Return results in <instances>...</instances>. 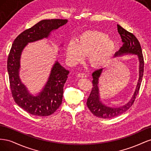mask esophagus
Masks as SVG:
<instances>
[{
  "instance_id": "esophagus-1",
  "label": "esophagus",
  "mask_w": 151,
  "mask_h": 151,
  "mask_svg": "<svg viewBox=\"0 0 151 151\" xmlns=\"http://www.w3.org/2000/svg\"><path fill=\"white\" fill-rule=\"evenodd\" d=\"M78 77H81V78H85V77H87V75L84 72H81V73H79Z\"/></svg>"
}]
</instances>
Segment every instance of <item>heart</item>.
<instances>
[{"label":"heart","mask_w":151,"mask_h":151,"mask_svg":"<svg viewBox=\"0 0 151 151\" xmlns=\"http://www.w3.org/2000/svg\"><path fill=\"white\" fill-rule=\"evenodd\" d=\"M115 43L108 35L97 30L86 31L81 34L77 41L71 40L67 44L66 54L72 64L83 62L88 55L90 64L94 67H102L110 60Z\"/></svg>","instance_id":"heart-1"}]
</instances>
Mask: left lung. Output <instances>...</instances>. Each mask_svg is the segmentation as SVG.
<instances>
[{"instance_id": "obj_1", "label": "left lung", "mask_w": 151, "mask_h": 151, "mask_svg": "<svg viewBox=\"0 0 151 151\" xmlns=\"http://www.w3.org/2000/svg\"><path fill=\"white\" fill-rule=\"evenodd\" d=\"M117 28L118 33L120 35L123 44L120 50H118V52L115 53V56L120 55L123 53H132L137 55L139 60V79L134 94L130 101L124 106L114 108L105 106L99 100V89L98 86V79L101 75L103 68H100L93 73V88L91 89L90 95L86 103L87 106L94 116L101 118H104V119L112 118L120 115L127 111L133 105L136 96L139 92L144 74V57L139 40L134 34L123 28L120 25L118 24Z\"/></svg>"}]
</instances>
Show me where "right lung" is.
Here are the masks:
<instances>
[{
    "label": "right lung",
    "mask_w": 151,
    "mask_h": 151,
    "mask_svg": "<svg viewBox=\"0 0 151 151\" xmlns=\"http://www.w3.org/2000/svg\"><path fill=\"white\" fill-rule=\"evenodd\" d=\"M67 19H45L18 35L12 45L7 58V71L12 98L16 103L33 115H52L62 102L63 86L69 71L57 62L52 68L47 84L37 96L28 93L19 77L20 56L24 47L30 42L47 38L50 32L65 24Z\"/></svg>",
    "instance_id": "add662e5"
}]
</instances>
